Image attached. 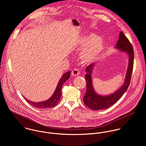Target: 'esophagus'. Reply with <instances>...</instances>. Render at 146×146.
<instances>
[{
    "instance_id": "1",
    "label": "esophagus",
    "mask_w": 146,
    "mask_h": 146,
    "mask_svg": "<svg viewBox=\"0 0 146 146\" xmlns=\"http://www.w3.org/2000/svg\"><path fill=\"white\" fill-rule=\"evenodd\" d=\"M80 71L79 70V69L78 68H75L72 71V72H71V75L72 76H78L80 74Z\"/></svg>"
}]
</instances>
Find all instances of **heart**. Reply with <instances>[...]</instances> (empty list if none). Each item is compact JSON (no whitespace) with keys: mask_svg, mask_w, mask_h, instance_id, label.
Returning <instances> with one entry per match:
<instances>
[{"mask_svg":"<svg viewBox=\"0 0 146 146\" xmlns=\"http://www.w3.org/2000/svg\"><path fill=\"white\" fill-rule=\"evenodd\" d=\"M79 44L84 47L80 53V58L84 63L91 62L94 61L104 48L103 40L93 33H90L81 38Z\"/></svg>","mask_w":146,"mask_h":146,"instance_id":"heart-1","label":"heart"}]
</instances>
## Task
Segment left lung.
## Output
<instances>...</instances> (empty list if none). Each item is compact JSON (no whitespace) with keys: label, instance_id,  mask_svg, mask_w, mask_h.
<instances>
[{"label":"left lung","instance_id":"1","mask_svg":"<svg viewBox=\"0 0 146 146\" xmlns=\"http://www.w3.org/2000/svg\"><path fill=\"white\" fill-rule=\"evenodd\" d=\"M116 48L123 52H126L129 56V64L124 83L119 90L107 96L99 95L94 90L91 77L92 69L94 64L92 63L87 66L85 69L86 92L84 96L83 101L84 104L92 110H101L111 107L121 98L129 86L133 69L134 50L130 42L121 31L120 33L119 38L116 45Z\"/></svg>","mask_w":146,"mask_h":146}]
</instances>
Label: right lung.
Masks as SVG:
<instances>
[{
    "instance_id": "obj_1",
    "label": "right lung",
    "mask_w": 146,
    "mask_h": 146,
    "mask_svg": "<svg viewBox=\"0 0 146 146\" xmlns=\"http://www.w3.org/2000/svg\"><path fill=\"white\" fill-rule=\"evenodd\" d=\"M71 72L70 71H68L67 72L63 74L62 76V78L60 79L57 86L56 89V90L52 96L49 98L48 100L42 101V102H32L30 100H27L23 96V97L25 98V100L29 104L31 105L33 107H34L37 108H52L54 106H56L57 104H58L60 98L62 94V86L63 84L67 80H68L70 78Z\"/></svg>"
}]
</instances>
